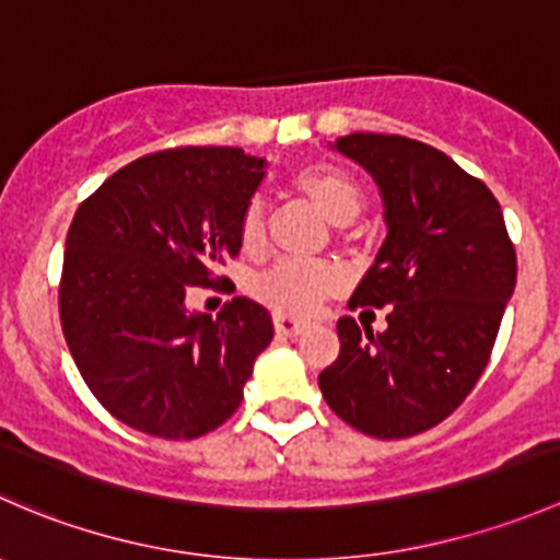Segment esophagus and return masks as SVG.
<instances>
[{
    "label": "esophagus",
    "instance_id": "1",
    "mask_svg": "<svg viewBox=\"0 0 560 560\" xmlns=\"http://www.w3.org/2000/svg\"><path fill=\"white\" fill-rule=\"evenodd\" d=\"M273 325H276V332H281V336H301V332L308 327L306 322L298 319V316L292 314H276Z\"/></svg>",
    "mask_w": 560,
    "mask_h": 560
}]
</instances>
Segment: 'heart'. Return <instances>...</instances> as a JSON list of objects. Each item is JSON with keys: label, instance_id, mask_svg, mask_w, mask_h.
Listing matches in <instances>:
<instances>
[{"label": "heart", "instance_id": "1", "mask_svg": "<svg viewBox=\"0 0 560 560\" xmlns=\"http://www.w3.org/2000/svg\"><path fill=\"white\" fill-rule=\"evenodd\" d=\"M292 186L330 224L341 228L358 219L363 211L365 191L352 173L336 165H316L295 173ZM241 246L246 254L259 252L265 246V217L259 202H252L241 217ZM336 284V273L325 265L301 262V259H281L273 268L265 270L257 279V295L268 301L279 312L303 314L314 308Z\"/></svg>", "mask_w": 560, "mask_h": 560}]
</instances>
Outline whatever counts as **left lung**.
I'll list each match as a JSON object with an SVG mask.
<instances>
[{
    "instance_id": "obj_1",
    "label": "left lung",
    "mask_w": 560,
    "mask_h": 560,
    "mask_svg": "<svg viewBox=\"0 0 560 560\" xmlns=\"http://www.w3.org/2000/svg\"><path fill=\"white\" fill-rule=\"evenodd\" d=\"M332 149L371 173L385 202L387 238L349 308L387 306V327L341 316V352L319 389L365 436H415L447 420L482 376L515 292V246L493 191L444 151L376 132Z\"/></svg>"
}]
</instances>
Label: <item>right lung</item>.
<instances>
[{
	"label": "right lung",
	"mask_w": 560,
	"mask_h": 560,
	"mask_svg": "<svg viewBox=\"0 0 560 560\" xmlns=\"http://www.w3.org/2000/svg\"><path fill=\"white\" fill-rule=\"evenodd\" d=\"M265 160L224 145L140 156L81 202L67 233L59 316L94 398L124 425L197 439L244 400L254 360L273 338L268 308L233 298L217 316L189 312L241 252V217Z\"/></svg>",
	"instance_id": "right-lung-1"
}]
</instances>
